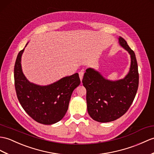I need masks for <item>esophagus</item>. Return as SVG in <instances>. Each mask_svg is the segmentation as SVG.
<instances>
[{
    "instance_id": "1",
    "label": "esophagus",
    "mask_w": 154,
    "mask_h": 154,
    "mask_svg": "<svg viewBox=\"0 0 154 154\" xmlns=\"http://www.w3.org/2000/svg\"><path fill=\"white\" fill-rule=\"evenodd\" d=\"M79 77H80V79L81 81H82V79H83V75H84V72L83 71H79Z\"/></svg>"
}]
</instances>
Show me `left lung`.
<instances>
[{"label":"left lung","instance_id":"1","mask_svg":"<svg viewBox=\"0 0 154 154\" xmlns=\"http://www.w3.org/2000/svg\"><path fill=\"white\" fill-rule=\"evenodd\" d=\"M119 42L131 58L130 71L126 77L111 81L88 68L82 81L87 90L88 113L98 122H110L123 116L133 103L138 90L139 75L135 54L123 38L119 37Z\"/></svg>","mask_w":154,"mask_h":154}]
</instances>
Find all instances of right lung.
<instances>
[{
  "label": "right lung",
  "mask_w": 154,
  "mask_h": 154,
  "mask_svg": "<svg viewBox=\"0 0 154 154\" xmlns=\"http://www.w3.org/2000/svg\"><path fill=\"white\" fill-rule=\"evenodd\" d=\"M23 51L24 48L18 53L14 66L17 99L26 112L37 122L44 125L58 122L67 112L74 89L81 83L79 74L63 77L47 86L31 83L21 70V58Z\"/></svg>",
  "instance_id": "obj_1"
}]
</instances>
